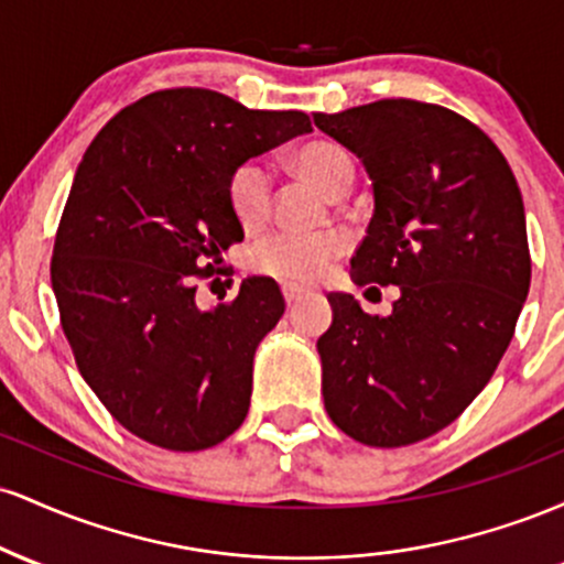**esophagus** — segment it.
Returning a JSON list of instances; mask_svg holds the SVG:
<instances>
[{"label": "esophagus", "mask_w": 564, "mask_h": 564, "mask_svg": "<svg viewBox=\"0 0 564 564\" xmlns=\"http://www.w3.org/2000/svg\"><path fill=\"white\" fill-rule=\"evenodd\" d=\"M281 294H283V302H286V307H294V304L304 296V291L296 289V286H283Z\"/></svg>", "instance_id": "1"}]
</instances>
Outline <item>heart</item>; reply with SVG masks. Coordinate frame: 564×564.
<instances>
[{
  "label": "heart",
  "instance_id": "b5f03b06",
  "mask_svg": "<svg viewBox=\"0 0 564 564\" xmlns=\"http://www.w3.org/2000/svg\"><path fill=\"white\" fill-rule=\"evenodd\" d=\"M294 166L332 196H341L355 180L352 153L334 140L304 142L302 148H296ZM270 193H273L270 172L260 161H243L232 170L228 180V204L243 228H254L262 223L270 209ZM347 249L349 238L345 232L278 230L257 243L251 262L262 275L275 278V281L310 286L326 278L332 262Z\"/></svg>",
  "mask_w": 564,
  "mask_h": 564
}]
</instances>
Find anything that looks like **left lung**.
I'll use <instances>...</instances> for the list:
<instances>
[{"label":"left lung","mask_w":564,"mask_h":564,"mask_svg":"<svg viewBox=\"0 0 564 564\" xmlns=\"http://www.w3.org/2000/svg\"><path fill=\"white\" fill-rule=\"evenodd\" d=\"M313 121L373 180L355 281L400 286L387 318L328 294L323 403L358 443H419L467 411L514 336L530 289L520 187L496 142L451 108L387 97Z\"/></svg>","instance_id":"8db88e82"}]
</instances>
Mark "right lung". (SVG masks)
<instances>
[{
  "label": "right lung",
  "instance_id": "right-lung-1",
  "mask_svg": "<svg viewBox=\"0 0 564 564\" xmlns=\"http://www.w3.org/2000/svg\"><path fill=\"white\" fill-rule=\"evenodd\" d=\"M310 129L302 111L172 87L140 97L89 142L50 275L84 381L145 443L204 451L243 424L254 349L281 321L283 296L254 275L204 313L196 278L243 241L228 204L232 170Z\"/></svg>",
  "mask_w": 564,
  "mask_h": 564
}]
</instances>
